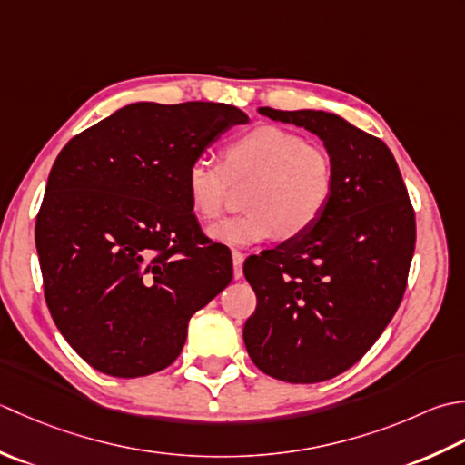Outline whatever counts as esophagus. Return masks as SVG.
I'll return each instance as SVG.
<instances>
[{
    "label": "esophagus",
    "mask_w": 465,
    "mask_h": 465,
    "mask_svg": "<svg viewBox=\"0 0 465 465\" xmlns=\"http://www.w3.org/2000/svg\"><path fill=\"white\" fill-rule=\"evenodd\" d=\"M242 262H244V254L234 251L232 252V274L234 279H241L242 277Z\"/></svg>",
    "instance_id": "esophagus-1"
}]
</instances>
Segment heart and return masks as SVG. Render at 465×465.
Returning a JSON list of instances; mask_svg holds the SVG:
<instances>
[{
  "label": "heart",
  "mask_w": 465,
  "mask_h": 465,
  "mask_svg": "<svg viewBox=\"0 0 465 465\" xmlns=\"http://www.w3.org/2000/svg\"><path fill=\"white\" fill-rule=\"evenodd\" d=\"M252 180L244 194L242 216L208 229L226 246H252L285 236L292 239L315 224L333 198V160L297 132L262 124L244 132L224 148L223 164L196 156L184 173L188 204L198 219L214 221L229 201L231 183Z\"/></svg>",
  "instance_id": "1"
}]
</instances>
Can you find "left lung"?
I'll use <instances>...</instances> for the list:
<instances>
[{"label": "left lung", "mask_w": 465, "mask_h": 465, "mask_svg": "<svg viewBox=\"0 0 465 465\" xmlns=\"http://www.w3.org/2000/svg\"><path fill=\"white\" fill-rule=\"evenodd\" d=\"M323 140L335 193L307 232L244 262L257 311L242 339L262 373L319 383L361 359L403 299L415 214L391 150L323 110L259 108Z\"/></svg>", "instance_id": "8db88e82"}]
</instances>
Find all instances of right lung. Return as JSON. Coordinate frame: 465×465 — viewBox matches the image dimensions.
Returning <instances> with one entry per match:
<instances>
[{"mask_svg":"<svg viewBox=\"0 0 465 465\" xmlns=\"http://www.w3.org/2000/svg\"><path fill=\"white\" fill-rule=\"evenodd\" d=\"M249 116L214 102H136L74 136L35 221L44 295L84 361L112 377L163 371L188 321L232 279L184 191L196 156Z\"/></svg>","mask_w":465,"mask_h":465,"instance_id":"add662e5","label":"right lung"}]
</instances>
